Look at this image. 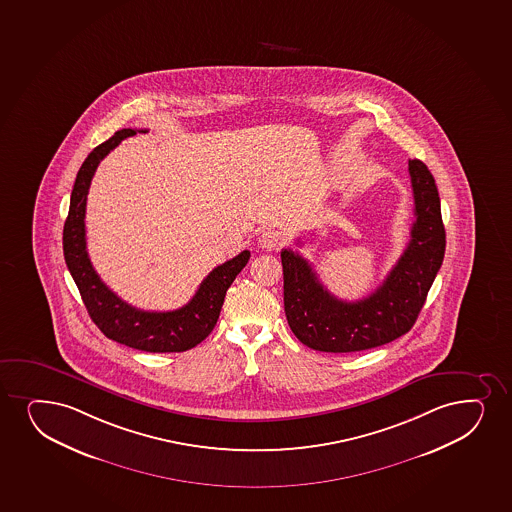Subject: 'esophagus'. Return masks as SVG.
I'll use <instances>...</instances> for the list:
<instances>
[{"label": "esophagus", "instance_id": "obj_1", "mask_svg": "<svg viewBox=\"0 0 512 512\" xmlns=\"http://www.w3.org/2000/svg\"><path fill=\"white\" fill-rule=\"evenodd\" d=\"M283 243V231H279V229L276 228L265 229L264 233H262L259 238L260 247L264 248V250H267V252L277 250V248L281 247Z\"/></svg>", "mask_w": 512, "mask_h": 512}]
</instances>
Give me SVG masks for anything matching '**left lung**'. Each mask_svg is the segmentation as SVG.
I'll return each instance as SVG.
<instances>
[{
  "instance_id": "obj_1",
  "label": "left lung",
  "mask_w": 512,
  "mask_h": 512,
  "mask_svg": "<svg viewBox=\"0 0 512 512\" xmlns=\"http://www.w3.org/2000/svg\"><path fill=\"white\" fill-rule=\"evenodd\" d=\"M415 197L411 240L384 283L358 301L339 300L322 286L300 253L284 248V312L301 343L325 353L377 348L403 336L425 305L445 252V229L432 173L409 159Z\"/></svg>"
}]
</instances>
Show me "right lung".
I'll return each instance as SVG.
<instances>
[{
    "instance_id": "obj_1",
    "label": "right lung",
    "mask_w": 512,
    "mask_h": 512,
    "mask_svg": "<svg viewBox=\"0 0 512 512\" xmlns=\"http://www.w3.org/2000/svg\"><path fill=\"white\" fill-rule=\"evenodd\" d=\"M137 132L147 130H118L85 159L70 197V211L63 228V253L85 308L104 336L140 351L180 353L195 348L211 334L223 308L226 291L247 265L250 252L243 250L235 259L217 265L200 283L192 300L171 312H144L132 307L101 281L92 267L85 243L87 193L99 163L120 145L121 140L133 137Z\"/></svg>"
}]
</instances>
